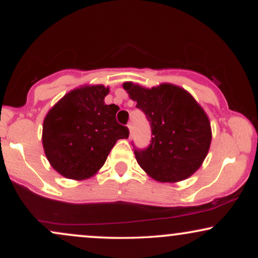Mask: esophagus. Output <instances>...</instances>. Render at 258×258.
I'll use <instances>...</instances> for the list:
<instances>
[{"label": "esophagus", "instance_id": "1", "mask_svg": "<svg viewBox=\"0 0 258 258\" xmlns=\"http://www.w3.org/2000/svg\"><path fill=\"white\" fill-rule=\"evenodd\" d=\"M127 127H128V131H130V138H131V136H132V126H131V125H128Z\"/></svg>", "mask_w": 258, "mask_h": 258}]
</instances>
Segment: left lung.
Segmentation results:
<instances>
[{
    "mask_svg": "<svg viewBox=\"0 0 258 258\" xmlns=\"http://www.w3.org/2000/svg\"><path fill=\"white\" fill-rule=\"evenodd\" d=\"M122 87L152 126L150 146L135 150L139 166L156 182L189 178L203 165L211 146V123L203 106L177 85L164 82L147 88L128 81Z\"/></svg>",
    "mask_w": 258,
    "mask_h": 258,
    "instance_id": "left-lung-1",
    "label": "left lung"
}]
</instances>
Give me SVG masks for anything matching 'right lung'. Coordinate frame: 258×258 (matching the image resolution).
Wrapping results in <instances>:
<instances>
[{
	"mask_svg": "<svg viewBox=\"0 0 258 258\" xmlns=\"http://www.w3.org/2000/svg\"><path fill=\"white\" fill-rule=\"evenodd\" d=\"M109 87L84 85L68 92L46 114L42 146L46 158L65 178L84 180L104 165L111 148L128 130L117 123L119 106L105 104Z\"/></svg>",
	"mask_w": 258,
	"mask_h": 258,
	"instance_id": "obj_1",
	"label": "right lung"
}]
</instances>
